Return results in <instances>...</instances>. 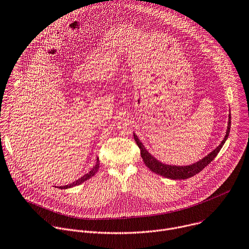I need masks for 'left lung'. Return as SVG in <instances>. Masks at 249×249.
Here are the masks:
<instances>
[{
  "label": "left lung",
  "mask_w": 249,
  "mask_h": 249,
  "mask_svg": "<svg viewBox=\"0 0 249 249\" xmlns=\"http://www.w3.org/2000/svg\"><path fill=\"white\" fill-rule=\"evenodd\" d=\"M230 129H231V114L229 115V122H228L226 135H225L224 139L222 140V142L220 143V145L218 147H216L214 150L212 152H210L208 155L203 157L201 160L197 161L191 165H187V166H176V165H168V164L162 163L161 161L154 158L150 153L146 150L144 145L141 143V141L139 140L138 136L135 133H133V137H134V140H135L137 146L140 149V154H141L142 160L147 168L150 169L153 173L160 175L164 178H168L171 179H185V178H191V177L195 176L196 174L201 172L208 164H210L215 159V157L218 155V153L222 149L223 145L225 144L226 140L228 139Z\"/></svg>",
  "instance_id": "obj_1"
}]
</instances>
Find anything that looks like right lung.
Wrapping results in <instances>:
<instances>
[{"instance_id":"1","label":"right lung","mask_w":249,"mask_h":249,"mask_svg":"<svg viewBox=\"0 0 249 249\" xmlns=\"http://www.w3.org/2000/svg\"><path fill=\"white\" fill-rule=\"evenodd\" d=\"M99 165H100V163H99V158H97V159H96V165L92 168V170H91L90 172H88L87 174H85V175L82 176L80 178L76 179L75 181H73V182H71V183H70V184L64 185V186H59V188H61V189H67V188H71V187H73V186H76V185L81 184L82 182H84L85 180L89 179L90 178H92V177L97 173V171H98V169H99Z\"/></svg>"}]
</instances>
